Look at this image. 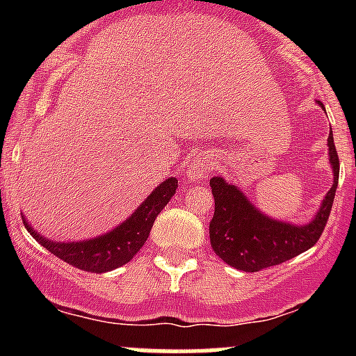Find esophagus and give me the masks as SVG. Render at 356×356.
I'll list each match as a JSON object with an SVG mask.
<instances>
[{
  "label": "esophagus",
  "instance_id": "34e87169",
  "mask_svg": "<svg viewBox=\"0 0 356 356\" xmlns=\"http://www.w3.org/2000/svg\"><path fill=\"white\" fill-rule=\"evenodd\" d=\"M208 172H210V158L196 156V158H193L191 163H189L188 177L191 179V181H196V179L207 177Z\"/></svg>",
  "mask_w": 356,
  "mask_h": 356
}]
</instances>
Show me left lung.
Returning a JSON list of instances; mask_svg holds the SVG:
<instances>
[{"instance_id": "left-lung-1", "label": "left lung", "mask_w": 356, "mask_h": 356, "mask_svg": "<svg viewBox=\"0 0 356 356\" xmlns=\"http://www.w3.org/2000/svg\"><path fill=\"white\" fill-rule=\"evenodd\" d=\"M317 103L322 106L321 102ZM327 146L334 184L314 220L305 225L274 220L251 204L234 184H229L222 177L210 179L211 195L215 198V213L210 222V243L225 264L239 270L258 272L291 260L318 241L331 215L339 179V158L334 146L332 131L329 132Z\"/></svg>"}]
</instances>
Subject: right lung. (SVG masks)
<instances>
[{
    "label": "right lung",
    "mask_w": 356,
    "mask_h": 356,
    "mask_svg": "<svg viewBox=\"0 0 356 356\" xmlns=\"http://www.w3.org/2000/svg\"><path fill=\"white\" fill-rule=\"evenodd\" d=\"M175 189H177V179H167L156 189H153L152 195L143 201L138 210L127 220L122 222L118 227L106 234L98 236V238L84 239V241H49L44 236L35 232V229H32L25 218L24 225L39 245L51 251L60 260L67 261L72 267L81 268V270L103 274V272L125 265L141 250L148 239L153 222L158 213L163 210L165 204L175 195Z\"/></svg>",
    "instance_id": "1"
}]
</instances>
